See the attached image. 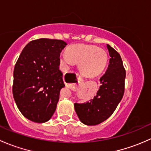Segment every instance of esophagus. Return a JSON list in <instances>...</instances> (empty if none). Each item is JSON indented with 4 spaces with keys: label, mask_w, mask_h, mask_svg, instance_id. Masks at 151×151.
I'll list each match as a JSON object with an SVG mask.
<instances>
[{
    "label": "esophagus",
    "mask_w": 151,
    "mask_h": 151,
    "mask_svg": "<svg viewBox=\"0 0 151 151\" xmlns=\"http://www.w3.org/2000/svg\"><path fill=\"white\" fill-rule=\"evenodd\" d=\"M77 80H78L79 83H80V82H82V81H83V79H82L81 77H79V76H77Z\"/></svg>",
    "instance_id": "1"
}]
</instances>
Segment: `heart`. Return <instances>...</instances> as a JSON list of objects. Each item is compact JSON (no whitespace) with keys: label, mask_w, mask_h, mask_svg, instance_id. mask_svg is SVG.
Wrapping results in <instances>:
<instances>
[{"label":"heart","mask_w":151,"mask_h":151,"mask_svg":"<svg viewBox=\"0 0 151 151\" xmlns=\"http://www.w3.org/2000/svg\"><path fill=\"white\" fill-rule=\"evenodd\" d=\"M60 60L66 65L78 63L79 68L86 76L94 77L102 73L106 66L107 53L102 48L94 45H74L60 55Z\"/></svg>","instance_id":"heart-1"}]
</instances>
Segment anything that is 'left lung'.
<instances>
[{
	"label": "left lung",
	"instance_id": "8db88e82",
	"mask_svg": "<svg viewBox=\"0 0 151 151\" xmlns=\"http://www.w3.org/2000/svg\"><path fill=\"white\" fill-rule=\"evenodd\" d=\"M109 63L106 72L100 78L99 89L96 96L86 103H74V109L82 123L95 126L106 121L115 110L124 93L126 71L119 53L110 45Z\"/></svg>",
	"mask_w": 151,
	"mask_h": 151
}]
</instances>
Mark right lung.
I'll return each instance as SVG.
<instances>
[{"instance_id":"right-lung-1","label":"right lung","mask_w":151,"mask_h":151,"mask_svg":"<svg viewBox=\"0 0 151 151\" xmlns=\"http://www.w3.org/2000/svg\"><path fill=\"white\" fill-rule=\"evenodd\" d=\"M64 41L39 39L22 50L14 69L13 96L21 113L30 121L45 123L54 114L64 88L59 69Z\"/></svg>"}]
</instances>
